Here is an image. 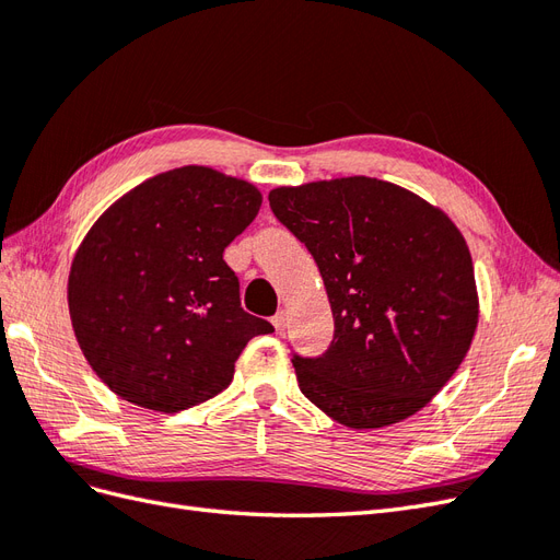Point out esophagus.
I'll return each mask as SVG.
<instances>
[{
    "label": "esophagus",
    "mask_w": 560,
    "mask_h": 560,
    "mask_svg": "<svg viewBox=\"0 0 560 560\" xmlns=\"http://www.w3.org/2000/svg\"><path fill=\"white\" fill-rule=\"evenodd\" d=\"M287 322H290V317H287V311H278V313L273 315V327H276L278 334H284Z\"/></svg>",
    "instance_id": "1"
}]
</instances>
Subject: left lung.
Instances as JSON below:
<instances>
[{
    "mask_svg": "<svg viewBox=\"0 0 560 560\" xmlns=\"http://www.w3.org/2000/svg\"><path fill=\"white\" fill-rule=\"evenodd\" d=\"M325 280L334 338L317 358L292 352L301 393L354 430L420 411L460 366L479 319L467 243L416 194L341 177L268 194Z\"/></svg>",
    "mask_w": 560,
    "mask_h": 560,
    "instance_id": "8db88e82",
    "label": "left lung"
}]
</instances>
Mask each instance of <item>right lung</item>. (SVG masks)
Instances as JSON below:
<instances>
[{"instance_id":"obj_1","label":"right lung","mask_w":560,"mask_h":560,"mask_svg":"<svg viewBox=\"0 0 560 560\" xmlns=\"http://www.w3.org/2000/svg\"><path fill=\"white\" fill-rule=\"evenodd\" d=\"M261 194L186 165L135 186L97 219L72 261L67 301L77 341L130 404L177 413L229 387L249 338L276 331L241 306L224 249Z\"/></svg>"}]
</instances>
